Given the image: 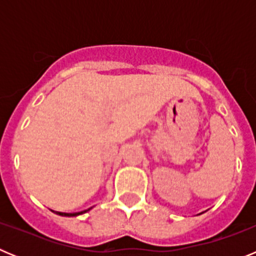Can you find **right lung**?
Masks as SVG:
<instances>
[{
    "label": "right lung",
    "instance_id": "right-lung-1",
    "mask_svg": "<svg viewBox=\"0 0 256 256\" xmlns=\"http://www.w3.org/2000/svg\"><path fill=\"white\" fill-rule=\"evenodd\" d=\"M92 208H90V209L87 210H83V212H55L56 214H58V216H80V214H84V212H87L88 210H91ZM54 212V210H52Z\"/></svg>",
    "mask_w": 256,
    "mask_h": 256
}]
</instances>
